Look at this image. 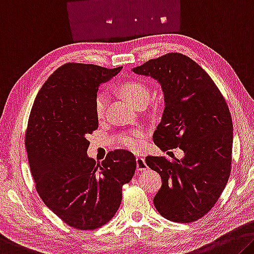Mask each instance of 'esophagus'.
<instances>
[{
	"label": "esophagus",
	"mask_w": 254,
	"mask_h": 254,
	"mask_svg": "<svg viewBox=\"0 0 254 254\" xmlns=\"http://www.w3.org/2000/svg\"><path fill=\"white\" fill-rule=\"evenodd\" d=\"M135 160H136V170H138V171L147 170L148 166H147V164H146V160H144V158H143L142 156H136Z\"/></svg>",
	"instance_id": "esophagus-1"
}]
</instances>
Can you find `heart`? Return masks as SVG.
<instances>
[{
	"instance_id": "obj_1",
	"label": "heart",
	"mask_w": 254,
	"mask_h": 254,
	"mask_svg": "<svg viewBox=\"0 0 254 254\" xmlns=\"http://www.w3.org/2000/svg\"><path fill=\"white\" fill-rule=\"evenodd\" d=\"M119 91L126 99H127L132 105L136 107L144 106L148 103L150 92L147 84L143 81L135 78L127 79L121 82L119 86ZM107 107V95L105 92H98L94 100V110L97 119H103L105 116ZM143 136L142 130H134L127 133H122L119 135V143L121 146L127 149H136L141 144V139Z\"/></svg>"
}]
</instances>
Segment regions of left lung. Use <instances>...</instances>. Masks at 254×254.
<instances>
[{
  "label": "left lung",
  "mask_w": 254,
  "mask_h": 254,
  "mask_svg": "<svg viewBox=\"0 0 254 254\" xmlns=\"http://www.w3.org/2000/svg\"><path fill=\"white\" fill-rule=\"evenodd\" d=\"M133 71L158 80L164 91L165 110L154 142L164 151H184V158L175 162L146 157L162 178L154 204L168 220L192 223L214 208L231 175L233 122L227 103L207 72L187 55L167 53Z\"/></svg>",
  "instance_id": "1"
}]
</instances>
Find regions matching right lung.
<instances>
[{"mask_svg":"<svg viewBox=\"0 0 254 254\" xmlns=\"http://www.w3.org/2000/svg\"><path fill=\"white\" fill-rule=\"evenodd\" d=\"M121 69L63 64L40 88L28 120L25 146L36 191L59 218L81 231L114 217L136 168L134 155L123 149L110 151L99 165L87 156V135L98 128V86Z\"/></svg>","mask_w":254,"mask_h":254,"instance_id":"obj_1","label":"right lung"}]
</instances>
